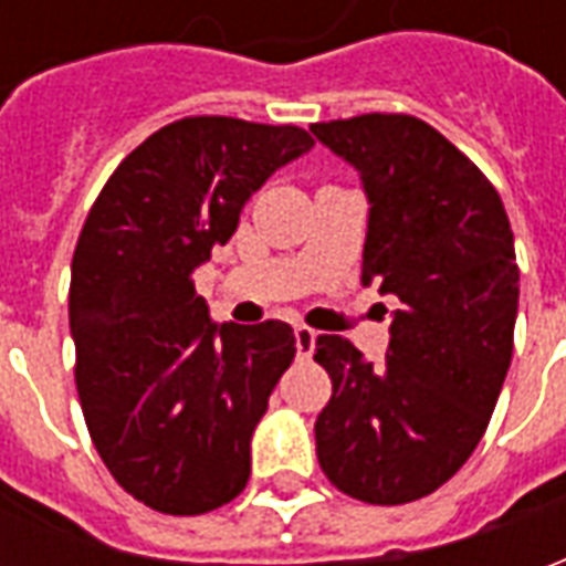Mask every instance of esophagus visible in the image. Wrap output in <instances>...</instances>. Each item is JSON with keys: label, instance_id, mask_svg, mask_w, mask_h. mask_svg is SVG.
<instances>
[{"label": "esophagus", "instance_id": "obj_1", "mask_svg": "<svg viewBox=\"0 0 566 566\" xmlns=\"http://www.w3.org/2000/svg\"><path fill=\"white\" fill-rule=\"evenodd\" d=\"M294 339H296V355L300 357H312L315 352V339H318V333L306 327V324H300L294 331Z\"/></svg>", "mask_w": 566, "mask_h": 566}]
</instances>
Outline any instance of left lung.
Segmentation results:
<instances>
[{
  "mask_svg": "<svg viewBox=\"0 0 566 566\" xmlns=\"http://www.w3.org/2000/svg\"><path fill=\"white\" fill-rule=\"evenodd\" d=\"M312 133L364 181L360 279L400 300L381 367L318 336L333 381L318 463L348 497L412 503L461 470L497 406L518 312L510 218L479 166L418 117L376 112Z\"/></svg>",
  "mask_w": 566,
  "mask_h": 566,
  "instance_id": "obj_1",
  "label": "left lung"
}]
</instances>
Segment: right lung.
Segmentation results:
<instances>
[{
  "instance_id": "add662e5",
  "label": "right lung",
  "mask_w": 566,
  "mask_h": 566,
  "mask_svg": "<svg viewBox=\"0 0 566 566\" xmlns=\"http://www.w3.org/2000/svg\"><path fill=\"white\" fill-rule=\"evenodd\" d=\"M306 129L199 115L124 157L72 258L69 327L84 421L115 482L166 515L242 494L251 437L296 355L284 321L214 324L193 270L239 227Z\"/></svg>"
}]
</instances>
